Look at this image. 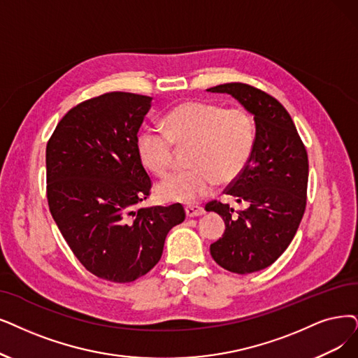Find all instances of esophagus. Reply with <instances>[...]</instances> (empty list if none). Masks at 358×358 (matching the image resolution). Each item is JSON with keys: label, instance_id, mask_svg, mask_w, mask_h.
<instances>
[{"label": "esophagus", "instance_id": "34e87169", "mask_svg": "<svg viewBox=\"0 0 358 358\" xmlns=\"http://www.w3.org/2000/svg\"><path fill=\"white\" fill-rule=\"evenodd\" d=\"M185 213H187V217H198L203 216L206 210L199 206H187L185 207Z\"/></svg>", "mask_w": 358, "mask_h": 358}]
</instances>
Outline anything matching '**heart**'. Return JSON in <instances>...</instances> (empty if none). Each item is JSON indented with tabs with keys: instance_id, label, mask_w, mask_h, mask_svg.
<instances>
[{
	"instance_id": "obj_1",
	"label": "heart",
	"mask_w": 358,
	"mask_h": 358,
	"mask_svg": "<svg viewBox=\"0 0 358 358\" xmlns=\"http://www.w3.org/2000/svg\"><path fill=\"white\" fill-rule=\"evenodd\" d=\"M164 132L144 127L136 136L138 157L147 170L164 176L173 164L175 145L188 148L191 167L157 185L163 201L192 204L207 196L217 180H235L247 167L255 145V124L244 108L210 101H187L170 110Z\"/></svg>"
}]
</instances>
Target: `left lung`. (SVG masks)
<instances>
[{"instance_id": "left-lung-1", "label": "left lung", "mask_w": 358, "mask_h": 358, "mask_svg": "<svg viewBox=\"0 0 358 358\" xmlns=\"http://www.w3.org/2000/svg\"><path fill=\"white\" fill-rule=\"evenodd\" d=\"M207 91L232 95L255 122L251 159L224 189L247 208L234 213L216 199L206 206L226 224L223 236L210 245L214 262L247 275L273 264L294 239L307 204L308 157L289 113L276 98L241 82Z\"/></svg>"}]
</instances>
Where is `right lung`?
<instances>
[{"mask_svg":"<svg viewBox=\"0 0 358 358\" xmlns=\"http://www.w3.org/2000/svg\"><path fill=\"white\" fill-rule=\"evenodd\" d=\"M151 96L107 92L70 108L47 144V198L54 222L96 278L134 282L159 263L185 220L180 204L139 208L151 179L136 151Z\"/></svg>","mask_w":358,"mask_h":358,"instance_id":"add662e5","label":"right lung"}]
</instances>
